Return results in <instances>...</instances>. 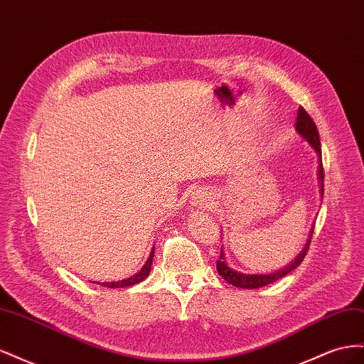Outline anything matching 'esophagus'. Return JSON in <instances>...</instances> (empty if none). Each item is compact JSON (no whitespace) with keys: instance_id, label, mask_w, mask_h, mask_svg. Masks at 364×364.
Here are the masks:
<instances>
[{"instance_id":"1","label":"esophagus","mask_w":364,"mask_h":364,"mask_svg":"<svg viewBox=\"0 0 364 364\" xmlns=\"http://www.w3.org/2000/svg\"><path fill=\"white\" fill-rule=\"evenodd\" d=\"M214 203V196L213 193H209L206 190H196L193 193V199H191V206L196 208H209Z\"/></svg>"}]
</instances>
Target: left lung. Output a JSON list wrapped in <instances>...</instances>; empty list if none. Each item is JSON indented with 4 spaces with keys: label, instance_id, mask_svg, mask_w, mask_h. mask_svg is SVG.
<instances>
[{
    "label": "left lung",
    "instance_id": "8db88e82",
    "mask_svg": "<svg viewBox=\"0 0 364 364\" xmlns=\"http://www.w3.org/2000/svg\"><path fill=\"white\" fill-rule=\"evenodd\" d=\"M296 132L299 134V136H302L308 144H310L314 151L317 153L318 158V171H317V179H318V185H321V197L323 199V167H322V149H321V138H318V132L317 127L314 124V121L311 119V117L306 114V111L304 107H299L297 111V118H296ZM313 229L314 226H311L310 234H308L306 243L304 246V249L297 253V257L290 261L287 266H284L282 269H278L270 273H243V272H237L234 269H230L226 262L225 258V252L222 249L220 252V258L217 261V272L220 277H222L228 284H232L234 287L238 289H246V290H253V289H259V287H266V285L277 282L278 279L284 278L285 274H289L290 272H293L299 264L304 261L306 252H308V246L311 243V237H313Z\"/></svg>",
    "mask_w": 364,
    "mask_h": 364
}]
</instances>
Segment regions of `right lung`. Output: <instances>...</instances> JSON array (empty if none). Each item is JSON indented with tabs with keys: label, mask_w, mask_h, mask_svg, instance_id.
Segmentation results:
<instances>
[{
	"label": "right lung",
	"mask_w": 364,
	"mask_h": 364,
	"mask_svg": "<svg viewBox=\"0 0 364 364\" xmlns=\"http://www.w3.org/2000/svg\"><path fill=\"white\" fill-rule=\"evenodd\" d=\"M153 255H155V247L151 249L150 255H149V259L146 261L144 266H142V269L139 272H136L135 274H132V277L126 278V279H121V281H112V282H95V284H100L103 285V287H107V289H124V287H130V285H135L141 281H144L149 273H150V269H151V262H153Z\"/></svg>",
	"instance_id": "add662e5"
}]
</instances>
